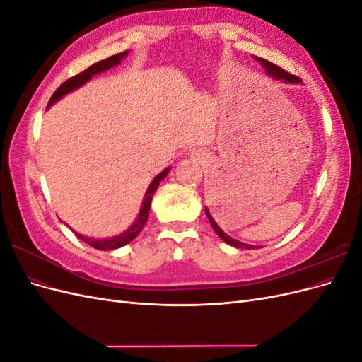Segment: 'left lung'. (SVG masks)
Wrapping results in <instances>:
<instances>
[{
	"instance_id": "8db88e82",
	"label": "left lung",
	"mask_w": 362,
	"mask_h": 362,
	"mask_svg": "<svg viewBox=\"0 0 362 362\" xmlns=\"http://www.w3.org/2000/svg\"><path fill=\"white\" fill-rule=\"evenodd\" d=\"M255 60L259 62V63L262 64V66L266 68L267 75L273 76V78H275V80H282V81H286V83H300L299 76H296V75H293V74H290V72H287V71H284L282 68L276 66L275 63L267 62V60L259 59V57H255ZM205 213H206L208 221H210V223H211L213 229L216 231V234H217L218 237H221V238L223 240V242H226L228 245H231V246L240 247V249H254V247H255V246H252V245H245V243H242V242H238V240H235V238H233V237H229L228 234H225V233L222 231V229L218 228V225L216 223V221L211 217V214H210V211H208L206 206H205Z\"/></svg>"
}]
</instances>
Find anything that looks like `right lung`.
<instances>
[{
	"mask_svg": "<svg viewBox=\"0 0 362 362\" xmlns=\"http://www.w3.org/2000/svg\"><path fill=\"white\" fill-rule=\"evenodd\" d=\"M127 56H128V51L115 54V56L108 57V59H105V60L98 62V63L92 64V66L84 69L83 72L71 76L69 80L62 83V84L59 86V89L52 93L51 100H49V103H48V107L52 105L57 100H60V98H62L63 95H66V93L72 92L74 89H78L80 86H83L86 81H89V80L92 78V75L100 74V72H103V71H107V69H110V68L116 66V64H119L120 60H122V59L127 57ZM168 172H169V168L164 169L161 173H158L157 177L154 178V181L151 182L149 189H148V192H146V194H145V198H144V202H141L140 211H139V216H137V221L133 223V226H131L129 229H127L125 233H122L120 235H116V237H112V238H100V240L84 237V235L76 234V233H75V235L78 237V238H81L83 242H86L89 246H92V247H95V249H100V250H113V249L122 247V246H125L127 243H129L131 240H134V238L140 234L141 229H144V226H145V223H146V221H148V214H149L152 196H154L156 190L158 189L160 182L164 180V177H166Z\"/></svg>",
	"mask_w": 362,
	"mask_h": 362,
	"instance_id": "right-lung-1",
	"label": "right lung"
}]
</instances>
